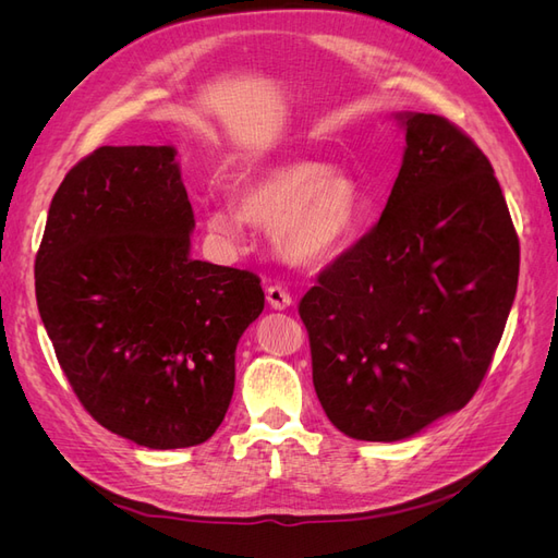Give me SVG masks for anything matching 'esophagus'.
<instances>
[{"label": "esophagus", "instance_id": "esophagus-1", "mask_svg": "<svg viewBox=\"0 0 558 558\" xmlns=\"http://www.w3.org/2000/svg\"><path fill=\"white\" fill-rule=\"evenodd\" d=\"M265 295H267V302H269V307H272V310H286V307L293 305L291 293L286 291V286H281V283H269Z\"/></svg>", "mask_w": 558, "mask_h": 558}]
</instances>
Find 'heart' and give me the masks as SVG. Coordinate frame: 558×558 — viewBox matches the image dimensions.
I'll return each instance as SVG.
<instances>
[{"mask_svg": "<svg viewBox=\"0 0 558 558\" xmlns=\"http://www.w3.org/2000/svg\"><path fill=\"white\" fill-rule=\"evenodd\" d=\"M363 209V193L347 172L332 170L324 160L298 158L244 179L238 205L211 207L207 228L218 240L238 244L251 221L275 230V244L286 260L318 267L356 240Z\"/></svg>", "mask_w": 558, "mask_h": 558, "instance_id": "1", "label": "heart"}]
</instances>
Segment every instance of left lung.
<instances>
[{"label": "left lung", "mask_w": 558, "mask_h": 558, "mask_svg": "<svg viewBox=\"0 0 558 558\" xmlns=\"http://www.w3.org/2000/svg\"><path fill=\"white\" fill-rule=\"evenodd\" d=\"M398 118L408 146L381 218L298 307L320 408L367 442L465 408L519 279V238L482 148L442 116Z\"/></svg>", "instance_id": "1"}]
</instances>
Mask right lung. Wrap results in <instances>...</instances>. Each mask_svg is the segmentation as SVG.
I'll return each instance as SVG.
<instances>
[{
	"instance_id": "1",
	"label": "right lung",
	"mask_w": 558,
	"mask_h": 558,
	"mask_svg": "<svg viewBox=\"0 0 558 558\" xmlns=\"http://www.w3.org/2000/svg\"><path fill=\"white\" fill-rule=\"evenodd\" d=\"M172 146H102L48 209L35 286L86 412L148 449L195 447L234 391V349L265 307L248 269L191 258L193 207Z\"/></svg>"
}]
</instances>
